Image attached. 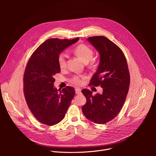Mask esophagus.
I'll return each instance as SVG.
<instances>
[{"label":"esophagus","mask_w":156,"mask_h":156,"mask_svg":"<svg viewBox=\"0 0 156 156\" xmlns=\"http://www.w3.org/2000/svg\"><path fill=\"white\" fill-rule=\"evenodd\" d=\"M75 93L76 94H81V89L80 88H76L75 89Z\"/></svg>","instance_id":"esophagus-1"}]
</instances>
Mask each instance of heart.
<instances>
[{"label": "heart", "mask_w": 156, "mask_h": 156, "mask_svg": "<svg viewBox=\"0 0 156 156\" xmlns=\"http://www.w3.org/2000/svg\"><path fill=\"white\" fill-rule=\"evenodd\" d=\"M74 53L79 57L83 62L87 63L90 61L93 57V50L85 44H80L73 49ZM57 62L59 67L61 69H63L66 66V56L64 54L61 53L58 55L57 58ZM84 75H74L70 79V82L75 85H81L83 83V80L85 78Z\"/></svg>", "instance_id": "heart-1"}]
</instances>
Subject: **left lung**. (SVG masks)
Returning <instances> with one entry per match:
<instances>
[{"instance_id": "left-lung-1", "label": "left lung", "mask_w": 156, "mask_h": 156, "mask_svg": "<svg viewBox=\"0 0 156 156\" xmlns=\"http://www.w3.org/2000/svg\"><path fill=\"white\" fill-rule=\"evenodd\" d=\"M87 40L100 54L99 65L90 84L101 86L103 91L93 96L91 91L83 90L86 103L82 107V111L88 120L104 124L120 112L129 90V73L125 56L115 43L101 36Z\"/></svg>"}]
</instances>
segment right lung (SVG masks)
I'll use <instances>...</instances> for the list:
<instances>
[{
  "instance_id": "1",
  "label": "right lung",
  "mask_w": 156,
  "mask_h": 156,
  "mask_svg": "<svg viewBox=\"0 0 156 156\" xmlns=\"http://www.w3.org/2000/svg\"><path fill=\"white\" fill-rule=\"evenodd\" d=\"M78 40L49 39L28 62L23 78L25 98L33 115L42 124L52 126L61 122L74 98L73 87L66 86L62 90L54 87V76L60 72L58 55Z\"/></svg>"
}]
</instances>
